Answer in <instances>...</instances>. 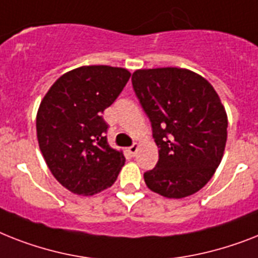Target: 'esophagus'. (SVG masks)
<instances>
[{"mask_svg":"<svg viewBox=\"0 0 258 258\" xmlns=\"http://www.w3.org/2000/svg\"><path fill=\"white\" fill-rule=\"evenodd\" d=\"M138 150H139V144H133L131 147H128V152L130 155H133V156H135V154L138 152Z\"/></svg>","mask_w":258,"mask_h":258,"instance_id":"1","label":"esophagus"}]
</instances>
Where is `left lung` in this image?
Here are the masks:
<instances>
[{
    "label": "left lung",
    "mask_w": 258,
    "mask_h": 258,
    "mask_svg": "<svg viewBox=\"0 0 258 258\" xmlns=\"http://www.w3.org/2000/svg\"><path fill=\"white\" fill-rule=\"evenodd\" d=\"M131 81L159 148L158 164L144 173L147 187L168 199L196 194L216 172L225 150L228 116L220 96L187 69L136 70Z\"/></svg>",
    "instance_id": "left-lung-1"
}]
</instances>
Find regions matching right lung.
Masks as SVG:
<instances>
[{
    "instance_id": "add662e5",
    "label": "right lung",
    "mask_w": 258,
    "mask_h": 258,
    "mask_svg": "<svg viewBox=\"0 0 258 258\" xmlns=\"http://www.w3.org/2000/svg\"><path fill=\"white\" fill-rule=\"evenodd\" d=\"M131 73L82 66L56 79L37 112V139L50 172L70 192L91 196L115 183L125 159L110 147L103 111L114 103Z\"/></svg>"
}]
</instances>
